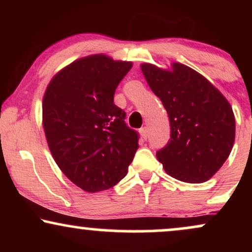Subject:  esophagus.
<instances>
[{
  "instance_id": "1",
  "label": "esophagus",
  "mask_w": 252,
  "mask_h": 252,
  "mask_svg": "<svg viewBox=\"0 0 252 252\" xmlns=\"http://www.w3.org/2000/svg\"><path fill=\"white\" fill-rule=\"evenodd\" d=\"M140 134L142 136L143 140H147V138H148V129H147V126H143V128L140 129Z\"/></svg>"
}]
</instances>
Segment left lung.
Listing matches in <instances>:
<instances>
[{
  "instance_id": "left-lung-1",
  "label": "left lung",
  "mask_w": 252,
  "mask_h": 252,
  "mask_svg": "<svg viewBox=\"0 0 252 252\" xmlns=\"http://www.w3.org/2000/svg\"><path fill=\"white\" fill-rule=\"evenodd\" d=\"M141 70L169 117L170 140L156 153L158 160L167 174L180 181L210 180L235 143L232 106L212 83L184 63L163 68L144 63Z\"/></svg>"
}]
</instances>
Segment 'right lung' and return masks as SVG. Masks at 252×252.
Wrapping results in <instances>:
<instances>
[{"instance_id":"right-lung-1","label":"right lung","mask_w":252,"mask_h":252,"mask_svg":"<svg viewBox=\"0 0 252 252\" xmlns=\"http://www.w3.org/2000/svg\"><path fill=\"white\" fill-rule=\"evenodd\" d=\"M131 62L92 54L51 79L42 99V126L60 170L89 193L111 189L128 173L138 135L114 104Z\"/></svg>"}]
</instances>
